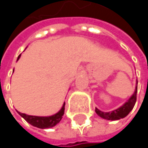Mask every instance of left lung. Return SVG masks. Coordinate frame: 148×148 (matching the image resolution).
<instances>
[{
	"instance_id": "obj_1",
	"label": "left lung",
	"mask_w": 148,
	"mask_h": 148,
	"mask_svg": "<svg viewBox=\"0 0 148 148\" xmlns=\"http://www.w3.org/2000/svg\"><path fill=\"white\" fill-rule=\"evenodd\" d=\"M137 84L138 81L136 80V86H135V90L134 94L130 98V99L123 104L121 107H119L116 110H114L113 111H110V112H103L99 110L98 108L95 109L96 113L103 119L106 120H111V121H115V120H119L121 118L125 117L126 116L129 115V113L133 110L134 106L136 102V94H137Z\"/></svg>"
}]
</instances>
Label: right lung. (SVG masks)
<instances>
[{"label": "right lung", "instance_id": "obj_1", "mask_svg": "<svg viewBox=\"0 0 148 148\" xmlns=\"http://www.w3.org/2000/svg\"><path fill=\"white\" fill-rule=\"evenodd\" d=\"M20 57V55L18 56V59ZM64 110H65V103H63L62 109L55 115L49 116H29L21 112L18 113L31 125L39 128V129H49L56 126L62 118V116L64 114Z\"/></svg>", "mask_w": 148, "mask_h": 148}]
</instances>
